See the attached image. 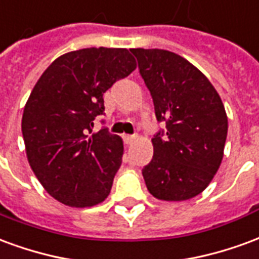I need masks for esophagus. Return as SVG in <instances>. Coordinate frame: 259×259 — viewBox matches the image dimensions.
<instances>
[{
    "instance_id": "esophagus-1",
    "label": "esophagus",
    "mask_w": 259,
    "mask_h": 259,
    "mask_svg": "<svg viewBox=\"0 0 259 259\" xmlns=\"http://www.w3.org/2000/svg\"><path fill=\"white\" fill-rule=\"evenodd\" d=\"M136 139H137V136H129V135L123 136V140H124V143H126V144H132V143H133Z\"/></svg>"
}]
</instances>
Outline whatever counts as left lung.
Listing matches in <instances>:
<instances>
[{"mask_svg":"<svg viewBox=\"0 0 259 259\" xmlns=\"http://www.w3.org/2000/svg\"><path fill=\"white\" fill-rule=\"evenodd\" d=\"M166 135L152 139L154 157L143 168L148 191L162 201H185L205 190L221 166L228 116L201 70L178 54L132 48Z\"/></svg>","mask_w":259,"mask_h":259,"instance_id":"8db88e82","label":"left lung"}]
</instances>
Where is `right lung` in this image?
Wrapping results in <instances>:
<instances>
[{
  "instance_id": "add662e5",
  "label": "right lung",
  "mask_w": 259,
  "mask_h": 259,
  "mask_svg": "<svg viewBox=\"0 0 259 259\" xmlns=\"http://www.w3.org/2000/svg\"><path fill=\"white\" fill-rule=\"evenodd\" d=\"M126 48H83L61 55L37 80L22 116L30 168L48 194L68 206L105 200L122 163L123 141L101 129L104 93L136 69Z\"/></svg>"
}]
</instances>
